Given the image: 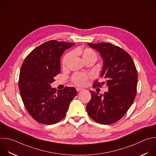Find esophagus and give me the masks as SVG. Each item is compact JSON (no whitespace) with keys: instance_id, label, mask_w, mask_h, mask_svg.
Returning <instances> with one entry per match:
<instances>
[{"instance_id":"1","label":"esophagus","mask_w":156,"mask_h":156,"mask_svg":"<svg viewBox=\"0 0 156 156\" xmlns=\"http://www.w3.org/2000/svg\"><path fill=\"white\" fill-rule=\"evenodd\" d=\"M76 90L78 91V92H80V91H81L83 90V88H81V87H76Z\"/></svg>"}]
</instances>
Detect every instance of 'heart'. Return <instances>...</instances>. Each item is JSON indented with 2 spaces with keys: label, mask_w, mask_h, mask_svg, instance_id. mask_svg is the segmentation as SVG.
<instances>
[{
  "label": "heart",
  "mask_w": 156,
  "mask_h": 156,
  "mask_svg": "<svg viewBox=\"0 0 156 156\" xmlns=\"http://www.w3.org/2000/svg\"><path fill=\"white\" fill-rule=\"evenodd\" d=\"M75 53L81 55L84 60L87 62L90 61H96L97 59V55L95 52L89 48H78L75 49ZM71 53H67L63 57L62 60V66L63 67H65L67 65L68 61L71 58ZM90 77L91 76L90 75L85 73H76L72 76V81L76 86H84L87 84Z\"/></svg>",
  "instance_id": "obj_1"
}]
</instances>
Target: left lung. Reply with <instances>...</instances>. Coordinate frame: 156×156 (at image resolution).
I'll return each mask as SVG.
<instances>
[{"instance_id":"1","label":"left lung","mask_w":156,"mask_h":156,"mask_svg":"<svg viewBox=\"0 0 156 156\" xmlns=\"http://www.w3.org/2000/svg\"><path fill=\"white\" fill-rule=\"evenodd\" d=\"M98 51L103 59V82L95 81L94 88L105 84L108 91L98 95L92 90L86 106L89 116L96 122L112 124L121 119L132 105L136 94L138 73L130 55L110 43H87Z\"/></svg>"}]
</instances>
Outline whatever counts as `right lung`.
<instances>
[{
    "label": "right lung",
    "instance_id": "right-lung-1",
    "mask_svg": "<svg viewBox=\"0 0 156 156\" xmlns=\"http://www.w3.org/2000/svg\"><path fill=\"white\" fill-rule=\"evenodd\" d=\"M74 44L55 40L44 42L30 52L21 66L20 95L27 112L39 123L50 125L62 120L77 94L73 87L56 90L50 86L61 73L64 51Z\"/></svg>",
    "mask_w": 156,
    "mask_h": 156
}]
</instances>
